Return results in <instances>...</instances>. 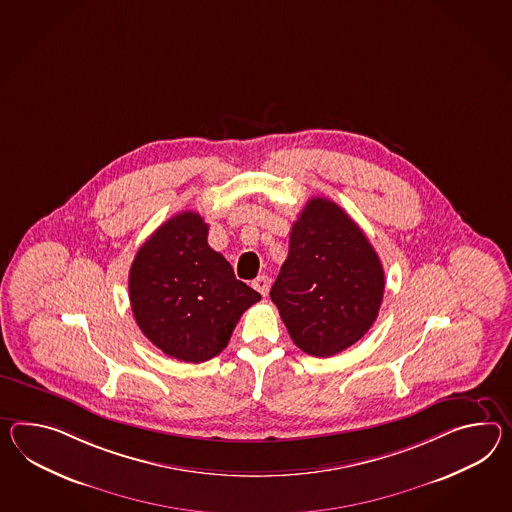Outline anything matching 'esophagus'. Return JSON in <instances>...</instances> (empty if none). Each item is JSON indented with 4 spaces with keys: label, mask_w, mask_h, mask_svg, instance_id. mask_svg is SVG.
Here are the masks:
<instances>
[{
    "label": "esophagus",
    "mask_w": 512,
    "mask_h": 512,
    "mask_svg": "<svg viewBox=\"0 0 512 512\" xmlns=\"http://www.w3.org/2000/svg\"><path fill=\"white\" fill-rule=\"evenodd\" d=\"M251 287L255 288L261 296H266V294H268V287H270V281H268V277L259 275V277L251 283Z\"/></svg>",
    "instance_id": "obj_1"
}]
</instances>
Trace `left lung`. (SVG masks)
I'll use <instances>...</instances> for the list:
<instances>
[{
	"mask_svg": "<svg viewBox=\"0 0 512 512\" xmlns=\"http://www.w3.org/2000/svg\"><path fill=\"white\" fill-rule=\"evenodd\" d=\"M383 292V264L361 227L335 201H307L270 290L294 344L312 357L344 351L374 325Z\"/></svg>",
	"mask_w": 512,
	"mask_h": 512,
	"instance_id": "8db88e82",
	"label": "left lung"
}]
</instances>
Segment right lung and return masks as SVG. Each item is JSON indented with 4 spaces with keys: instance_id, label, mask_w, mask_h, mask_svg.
<instances>
[{
    "instance_id": "obj_1",
    "label": "right lung",
    "mask_w": 512,
    "mask_h": 512,
    "mask_svg": "<svg viewBox=\"0 0 512 512\" xmlns=\"http://www.w3.org/2000/svg\"><path fill=\"white\" fill-rule=\"evenodd\" d=\"M207 235L209 225L198 212H179L144 242L129 270L140 331L177 361L216 357L242 312L261 300L207 244Z\"/></svg>"
}]
</instances>
